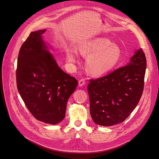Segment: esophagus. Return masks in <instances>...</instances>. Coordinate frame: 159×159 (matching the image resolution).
I'll return each mask as SVG.
<instances>
[{"instance_id":"34e87169","label":"esophagus","mask_w":159,"mask_h":159,"mask_svg":"<svg viewBox=\"0 0 159 159\" xmlns=\"http://www.w3.org/2000/svg\"><path fill=\"white\" fill-rule=\"evenodd\" d=\"M86 84V80L84 79H82L79 81V86H82Z\"/></svg>"}]
</instances>
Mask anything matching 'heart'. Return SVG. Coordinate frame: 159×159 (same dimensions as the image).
<instances>
[{"label": "heart", "instance_id": "heart-1", "mask_svg": "<svg viewBox=\"0 0 159 159\" xmlns=\"http://www.w3.org/2000/svg\"><path fill=\"white\" fill-rule=\"evenodd\" d=\"M79 51L88 56L86 68L95 75L109 73L119 64L121 58L120 48L104 38H95L84 41L79 46ZM67 58L71 64L76 62L77 54L73 50L67 52Z\"/></svg>", "mask_w": 159, "mask_h": 159}]
</instances>
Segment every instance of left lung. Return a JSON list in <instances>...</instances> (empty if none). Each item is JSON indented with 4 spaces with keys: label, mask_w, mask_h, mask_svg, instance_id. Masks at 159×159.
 <instances>
[{
    "label": "left lung",
    "mask_w": 159,
    "mask_h": 159,
    "mask_svg": "<svg viewBox=\"0 0 159 159\" xmlns=\"http://www.w3.org/2000/svg\"><path fill=\"white\" fill-rule=\"evenodd\" d=\"M146 69V58L141 48L128 65L89 80L90 114L95 124L111 126L128 117L143 95Z\"/></svg>",
    "instance_id": "left-lung-1"
}]
</instances>
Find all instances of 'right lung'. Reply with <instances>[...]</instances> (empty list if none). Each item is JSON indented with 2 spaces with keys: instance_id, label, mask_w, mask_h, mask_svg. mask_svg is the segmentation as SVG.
Returning <instances> with one entry per match:
<instances>
[{
  "instance_id": "1",
  "label": "right lung",
  "mask_w": 159,
  "mask_h": 159,
  "mask_svg": "<svg viewBox=\"0 0 159 159\" xmlns=\"http://www.w3.org/2000/svg\"><path fill=\"white\" fill-rule=\"evenodd\" d=\"M46 30L31 32L22 44L16 70V86L34 117L50 124L65 117L68 100L78 81L58 66L42 39Z\"/></svg>"
}]
</instances>
